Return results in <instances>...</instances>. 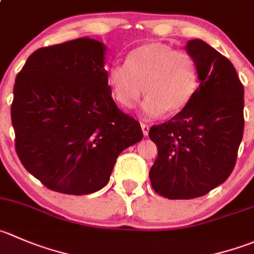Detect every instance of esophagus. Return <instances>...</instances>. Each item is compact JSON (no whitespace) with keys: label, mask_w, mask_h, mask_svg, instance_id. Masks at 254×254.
Masks as SVG:
<instances>
[{"label":"esophagus","mask_w":254,"mask_h":254,"mask_svg":"<svg viewBox=\"0 0 254 254\" xmlns=\"http://www.w3.org/2000/svg\"><path fill=\"white\" fill-rule=\"evenodd\" d=\"M141 130H142V134L146 136V135H149V130H150V127L147 124H144V123H141Z\"/></svg>","instance_id":"1"}]
</instances>
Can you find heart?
Returning <instances> with one entry per match:
<instances>
[{"instance_id": "obj_1", "label": "heart", "mask_w": 254, "mask_h": 254, "mask_svg": "<svg viewBox=\"0 0 254 254\" xmlns=\"http://www.w3.org/2000/svg\"><path fill=\"white\" fill-rule=\"evenodd\" d=\"M198 84L193 57L159 42L134 48L127 54L125 64H113L107 70V85L120 107H134L144 88L141 113L146 119L181 112L192 100Z\"/></svg>"}]
</instances>
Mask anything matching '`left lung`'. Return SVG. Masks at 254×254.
Masks as SVG:
<instances>
[{
	"mask_svg": "<svg viewBox=\"0 0 254 254\" xmlns=\"http://www.w3.org/2000/svg\"><path fill=\"white\" fill-rule=\"evenodd\" d=\"M185 48L197 64V92L186 108L149 131L157 146L151 186L170 200L200 197L223 184L236 165L245 127V90L232 63L201 39Z\"/></svg>",
	"mask_w": 254,
	"mask_h": 254,
	"instance_id": "1",
	"label": "left lung"
}]
</instances>
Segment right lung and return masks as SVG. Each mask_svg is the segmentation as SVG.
<instances>
[{
  "label": "right lung",
  "mask_w": 254,
  "mask_h": 254,
  "mask_svg": "<svg viewBox=\"0 0 254 254\" xmlns=\"http://www.w3.org/2000/svg\"><path fill=\"white\" fill-rule=\"evenodd\" d=\"M107 47L78 38L28 57L13 87L11 119L24 169L48 189L88 195L109 182L117 157L142 139L107 85Z\"/></svg>",
  "instance_id": "add662e5"
}]
</instances>
